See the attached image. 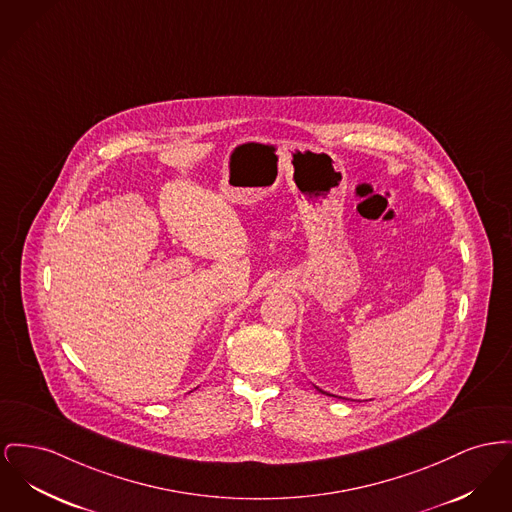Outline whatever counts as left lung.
Returning <instances> with one entry per match:
<instances>
[{"instance_id": "obj_1", "label": "left lung", "mask_w": 512, "mask_h": 512, "mask_svg": "<svg viewBox=\"0 0 512 512\" xmlns=\"http://www.w3.org/2000/svg\"><path fill=\"white\" fill-rule=\"evenodd\" d=\"M319 391H321V389H319ZM321 392H325V391H321ZM325 394H327V392H325Z\"/></svg>"}]
</instances>
